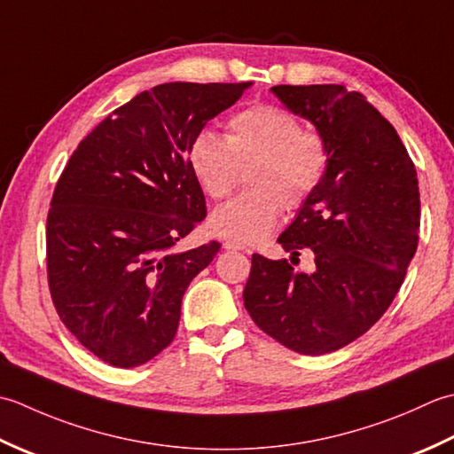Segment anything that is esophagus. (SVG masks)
<instances>
[{
	"label": "esophagus",
	"instance_id": "obj_1",
	"mask_svg": "<svg viewBox=\"0 0 454 454\" xmlns=\"http://www.w3.org/2000/svg\"><path fill=\"white\" fill-rule=\"evenodd\" d=\"M223 248H225V251H247L245 245L235 243V240H227V243L223 245Z\"/></svg>",
	"mask_w": 454,
	"mask_h": 454
}]
</instances>
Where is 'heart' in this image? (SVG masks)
Returning <instances> with one entry per match:
<instances>
[{
  "instance_id": "obj_1",
  "label": "heart",
  "mask_w": 454,
  "mask_h": 454,
  "mask_svg": "<svg viewBox=\"0 0 454 454\" xmlns=\"http://www.w3.org/2000/svg\"><path fill=\"white\" fill-rule=\"evenodd\" d=\"M188 160L211 200L227 198L248 170L247 184L253 190L209 217L211 233L245 245L270 235L282 207L295 211L313 198L327 174L331 149L325 135L303 129L292 111L256 104L231 115L225 138L200 131Z\"/></svg>"
}]
</instances>
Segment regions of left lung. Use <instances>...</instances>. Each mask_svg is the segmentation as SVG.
<instances>
[{
  "label": "left lung",
  "mask_w": 454,
  "mask_h": 454,
  "mask_svg": "<svg viewBox=\"0 0 454 454\" xmlns=\"http://www.w3.org/2000/svg\"><path fill=\"white\" fill-rule=\"evenodd\" d=\"M282 104L325 135L331 162L278 243L290 261L253 254L243 300L266 335L300 355L343 348L390 308L419 240L418 174L395 129L360 91L274 86ZM300 252L317 270L295 273Z\"/></svg>",
  "instance_id": "1"
}]
</instances>
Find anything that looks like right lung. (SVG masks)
I'll return each instance as SVG.
<instances>
[{
    "label": "right lung",
    "instance_id": "add662e5",
    "mask_svg": "<svg viewBox=\"0 0 454 454\" xmlns=\"http://www.w3.org/2000/svg\"><path fill=\"white\" fill-rule=\"evenodd\" d=\"M248 86L141 91L82 138L62 170L46 217L49 290L67 329L104 363L133 368L172 343L184 292L221 248L174 251L206 217L190 145Z\"/></svg>",
    "mask_w": 454,
    "mask_h": 454
}]
</instances>
